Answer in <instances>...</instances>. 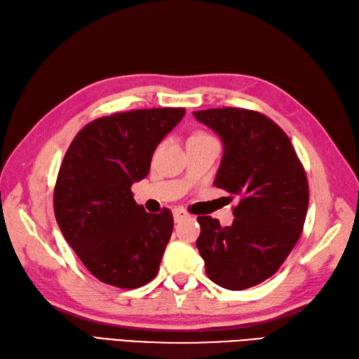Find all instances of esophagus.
Returning a JSON list of instances; mask_svg holds the SVG:
<instances>
[{"mask_svg": "<svg viewBox=\"0 0 359 359\" xmlns=\"http://www.w3.org/2000/svg\"><path fill=\"white\" fill-rule=\"evenodd\" d=\"M172 215H174V222H182L183 219L189 217V214L183 210V208H176V210L172 211Z\"/></svg>", "mask_w": 359, "mask_h": 359, "instance_id": "obj_1", "label": "esophagus"}]
</instances>
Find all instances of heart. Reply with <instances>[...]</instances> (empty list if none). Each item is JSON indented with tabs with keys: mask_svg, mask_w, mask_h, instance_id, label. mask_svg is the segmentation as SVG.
<instances>
[{
	"mask_svg": "<svg viewBox=\"0 0 359 359\" xmlns=\"http://www.w3.org/2000/svg\"><path fill=\"white\" fill-rule=\"evenodd\" d=\"M196 136H205V135H203V133H196V135H193L191 137H196Z\"/></svg>",
	"mask_w": 359,
	"mask_h": 359,
	"instance_id": "heart-1",
	"label": "heart"
}]
</instances>
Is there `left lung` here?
<instances>
[{
  "label": "left lung",
  "mask_w": 359,
  "mask_h": 359,
  "mask_svg": "<svg viewBox=\"0 0 359 359\" xmlns=\"http://www.w3.org/2000/svg\"><path fill=\"white\" fill-rule=\"evenodd\" d=\"M193 114L223 142L214 185L240 200L231 226L210 215L197 217L206 275L229 290L260 285L302 236L309 205L306 171L286 133L268 116L232 107Z\"/></svg>",
  "instance_id": "obj_1"
}]
</instances>
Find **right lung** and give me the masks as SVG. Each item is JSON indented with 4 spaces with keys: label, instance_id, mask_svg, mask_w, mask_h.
I'll return each instance as SVG.
<instances>
[{
    "label": "right lung",
    "instance_id": "add662e5",
    "mask_svg": "<svg viewBox=\"0 0 359 359\" xmlns=\"http://www.w3.org/2000/svg\"><path fill=\"white\" fill-rule=\"evenodd\" d=\"M185 108H149L95 119L73 139L57 172L53 208L67 243L107 285L151 281L172 232V214H149L133 198L161 140Z\"/></svg>",
    "mask_w": 359,
    "mask_h": 359
}]
</instances>
